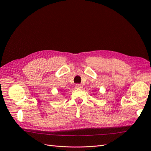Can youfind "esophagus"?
Masks as SVG:
<instances>
[{
  "mask_svg": "<svg viewBox=\"0 0 151 151\" xmlns=\"http://www.w3.org/2000/svg\"><path fill=\"white\" fill-rule=\"evenodd\" d=\"M82 85L81 84H76V86H75V88L76 89H81L82 88Z\"/></svg>",
  "mask_w": 151,
  "mask_h": 151,
  "instance_id": "1",
  "label": "esophagus"
}]
</instances>
